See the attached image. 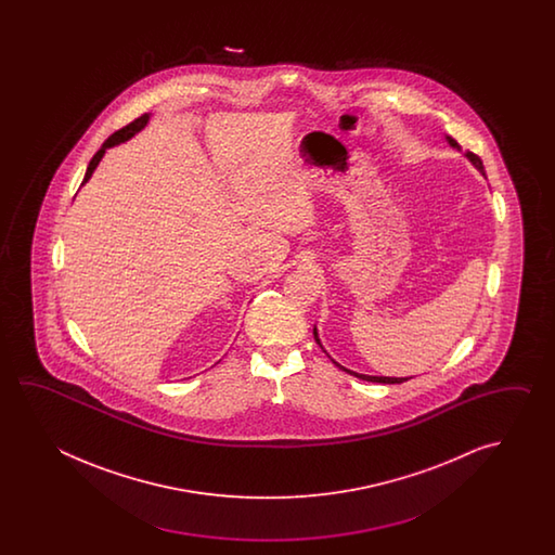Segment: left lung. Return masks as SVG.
<instances>
[{
  "mask_svg": "<svg viewBox=\"0 0 555 555\" xmlns=\"http://www.w3.org/2000/svg\"><path fill=\"white\" fill-rule=\"evenodd\" d=\"M447 142H449L450 146L452 149H456V151H461V144L459 142L454 141L452 137H447ZM466 158L470 160L472 166L480 172V175H483V165L482 160H480V156H476L474 153H466ZM313 337H315V341L319 343V347L323 349V345H321V339H319V333L318 327H313ZM331 359V354H330ZM335 365L339 366V369H343L345 373H349V375H353V377L357 378H363V380H371V383H385V385H399V383H404V380H409L411 377H377V375H363V373H354V371H351V369H345V366L339 365L335 359H331Z\"/></svg>",
  "mask_w": 555,
  "mask_h": 555,
  "instance_id": "obj_1",
  "label": "left lung"
}]
</instances>
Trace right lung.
<instances>
[{
	"mask_svg": "<svg viewBox=\"0 0 555 555\" xmlns=\"http://www.w3.org/2000/svg\"><path fill=\"white\" fill-rule=\"evenodd\" d=\"M149 120H151V113L142 115V117H139L137 120H132L130 125H127L125 129L117 130L115 134H111V137H108V139L103 142V146H101V149L96 151V154H94L93 158H91L89 166H87V172H85L83 184H81V186H85V184L91 180L94 170H96V166H99V163L103 160V156H105V153L108 151V149L118 146V144H122V142L130 141L134 134H139V132H141V130L144 129L146 125H149Z\"/></svg>",
	"mask_w": 555,
	"mask_h": 555,
	"instance_id": "add662e5",
	"label": "right lung"
}]
</instances>
